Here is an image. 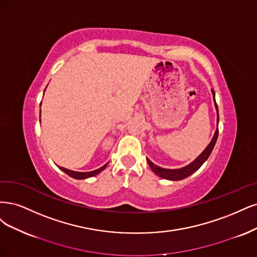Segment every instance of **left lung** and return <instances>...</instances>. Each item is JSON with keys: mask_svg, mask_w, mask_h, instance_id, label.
Masks as SVG:
<instances>
[{"mask_svg": "<svg viewBox=\"0 0 257 257\" xmlns=\"http://www.w3.org/2000/svg\"><path fill=\"white\" fill-rule=\"evenodd\" d=\"M211 93H212V97H213V100H214V106H216V110H217V115H218V119L217 122L219 123V111H218V105L216 102V99H214V92L211 89ZM218 135H219V129L217 128L216 132H214V136L212 138V140L210 141V143L208 144L205 148V151L197 157V158L191 162L190 164H188L187 167L185 168H181V169H177V170H169V169H163L160 167H157L155 165L150 159H146L148 162V165H150L151 169L153 170V172L156 174V175H158L161 178L164 179H169V180H180V179H184L187 178L188 176L191 175L195 171H197L200 169L203 163L208 159V157L210 156L214 145H216L217 142V139H218Z\"/></svg>", "mask_w": 257, "mask_h": 257, "instance_id": "1", "label": "left lung"}]
</instances>
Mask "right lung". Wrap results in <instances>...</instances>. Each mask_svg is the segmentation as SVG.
Listing matches in <instances>:
<instances>
[{
	"label": "right lung",
	"mask_w": 257,
	"mask_h": 257,
	"mask_svg": "<svg viewBox=\"0 0 257 257\" xmlns=\"http://www.w3.org/2000/svg\"><path fill=\"white\" fill-rule=\"evenodd\" d=\"M107 164V163H106ZM106 164H104L103 167H101L100 169H97L95 171H92V172H76V171H71V170H68V169H65V168H62V167H59L60 170H62L64 173L67 174L68 176L74 178V179H85V178H89V177H93L95 175H97V174H99L100 172H102L105 168H106Z\"/></svg>",
	"instance_id": "obj_1"
}]
</instances>
